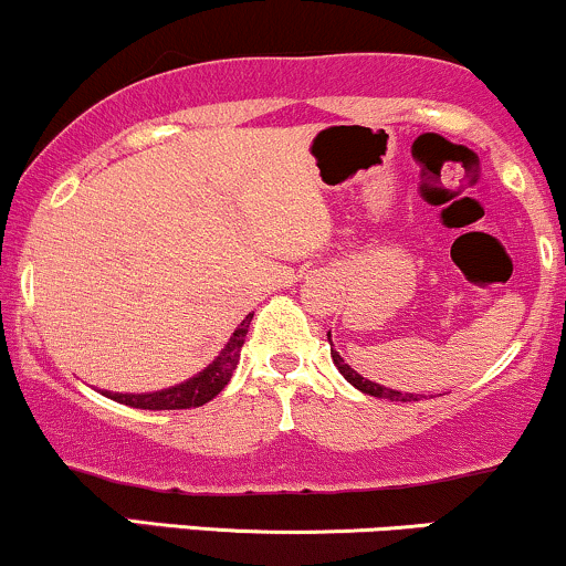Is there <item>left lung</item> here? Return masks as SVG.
<instances>
[{
  "label": "left lung",
  "mask_w": 566,
  "mask_h": 566,
  "mask_svg": "<svg viewBox=\"0 0 566 566\" xmlns=\"http://www.w3.org/2000/svg\"><path fill=\"white\" fill-rule=\"evenodd\" d=\"M331 346H333V344H331ZM331 354H333L335 368L340 370V376H344L346 381L352 384V387H357L359 392H365V395H370V397H381V400H395V402H411V400H419V397L411 395V392H395V389H387V387H381V384L368 381V378H363V376L357 374V370L349 368V365L344 363V357H340L338 352H333V349H331Z\"/></svg>",
  "instance_id": "left-lung-1"
}]
</instances>
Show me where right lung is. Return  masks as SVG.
I'll return each instance as SVG.
<instances>
[{
    "mask_svg": "<svg viewBox=\"0 0 566 566\" xmlns=\"http://www.w3.org/2000/svg\"><path fill=\"white\" fill-rule=\"evenodd\" d=\"M250 322H252V314L235 327V333L231 335L226 349L220 352V357H217L203 374L190 378V381L179 384V387H171V389H160V392H153V395H117V392H104V395L112 397V400L123 402V406L142 408V411H179V408L203 406V402H209L212 397L220 395L222 389H226V384L231 381L235 365H239L247 331H250Z\"/></svg>",
    "mask_w": 566,
    "mask_h": 566,
    "instance_id": "add662e5",
    "label": "right lung"
}]
</instances>
